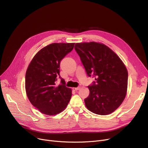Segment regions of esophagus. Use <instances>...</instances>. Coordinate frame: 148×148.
<instances>
[{
    "mask_svg": "<svg viewBox=\"0 0 148 148\" xmlns=\"http://www.w3.org/2000/svg\"><path fill=\"white\" fill-rule=\"evenodd\" d=\"M80 89V87H77V88H73V89L74 90H79Z\"/></svg>",
    "mask_w": 148,
    "mask_h": 148,
    "instance_id": "34e87169",
    "label": "esophagus"
}]
</instances>
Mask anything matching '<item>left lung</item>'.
I'll return each instance as SVG.
<instances>
[{"mask_svg":"<svg viewBox=\"0 0 148 148\" xmlns=\"http://www.w3.org/2000/svg\"><path fill=\"white\" fill-rule=\"evenodd\" d=\"M79 55L89 77L95 82L88 86L89 95L84 99L88 109L99 115L113 113L125 98L128 71L123 62L106 45L95 42L76 43Z\"/></svg>","mask_w":148,"mask_h":148,"instance_id":"1","label":"left lung"}]
</instances>
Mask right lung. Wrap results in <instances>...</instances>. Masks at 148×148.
Returning <instances> with one entry per match:
<instances>
[{"label": "right lung", "instance_id": "add662e5", "mask_svg": "<svg viewBox=\"0 0 148 148\" xmlns=\"http://www.w3.org/2000/svg\"><path fill=\"white\" fill-rule=\"evenodd\" d=\"M75 43H53L39 51L27 69L25 88L35 107L47 115L63 111L71 99L72 90L60 76V63L71 52ZM61 84H57L58 77Z\"/></svg>", "mask_w": 148, "mask_h": 148}]
</instances>
